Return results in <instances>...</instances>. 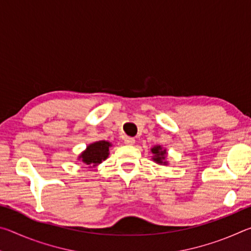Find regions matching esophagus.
<instances>
[{
    "label": "esophagus",
    "mask_w": 251,
    "mask_h": 251,
    "mask_svg": "<svg viewBox=\"0 0 251 251\" xmlns=\"http://www.w3.org/2000/svg\"><path fill=\"white\" fill-rule=\"evenodd\" d=\"M124 143L126 144V145L131 146V145H134V144H135V139L133 137H126L124 139Z\"/></svg>",
    "instance_id": "obj_1"
}]
</instances>
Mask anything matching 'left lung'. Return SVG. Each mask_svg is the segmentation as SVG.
Listing matches in <instances>:
<instances>
[{
  "mask_svg": "<svg viewBox=\"0 0 251 251\" xmlns=\"http://www.w3.org/2000/svg\"><path fill=\"white\" fill-rule=\"evenodd\" d=\"M151 152L154 154L152 160L156 161L157 164L167 165V161H165V158H166V150H163L161 146H155L151 148Z\"/></svg>",
  "mask_w": 251,
  "mask_h": 251,
  "instance_id": "1",
  "label": "left lung"
}]
</instances>
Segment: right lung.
<instances>
[{
    "label": "right lung",
    "mask_w": 251,
    "mask_h": 251,
    "mask_svg": "<svg viewBox=\"0 0 251 251\" xmlns=\"http://www.w3.org/2000/svg\"><path fill=\"white\" fill-rule=\"evenodd\" d=\"M112 144L106 141H100L90 144L82 154L78 156V159L84 164L91 165V167H95L101 161L107 158L109 155V147Z\"/></svg>",
    "instance_id": "right-lung-1"
}]
</instances>
